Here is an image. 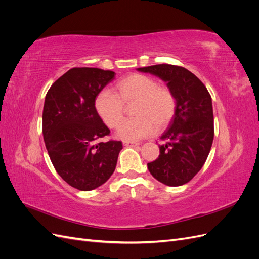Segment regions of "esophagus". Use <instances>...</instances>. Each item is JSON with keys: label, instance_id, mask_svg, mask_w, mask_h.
<instances>
[{"label": "esophagus", "instance_id": "obj_1", "mask_svg": "<svg viewBox=\"0 0 259 259\" xmlns=\"http://www.w3.org/2000/svg\"><path fill=\"white\" fill-rule=\"evenodd\" d=\"M123 145L126 147H135V146H139V143L137 142H123Z\"/></svg>", "mask_w": 259, "mask_h": 259}]
</instances>
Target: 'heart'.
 Wrapping results in <instances>:
<instances>
[{
    "instance_id": "heart-1",
    "label": "heart",
    "mask_w": 259,
    "mask_h": 259,
    "mask_svg": "<svg viewBox=\"0 0 259 259\" xmlns=\"http://www.w3.org/2000/svg\"><path fill=\"white\" fill-rule=\"evenodd\" d=\"M132 107L133 119L117 131L125 142H136L163 130L174 119L177 100L166 86H160L153 77L134 73L114 85L113 93L104 91L96 98L95 107L109 128H117L124 119L125 107Z\"/></svg>"
}]
</instances>
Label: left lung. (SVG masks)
Masks as SVG:
<instances>
[{
  "instance_id": "left-lung-1",
  "label": "left lung",
  "mask_w": 259,
  "mask_h": 259,
  "mask_svg": "<svg viewBox=\"0 0 259 259\" xmlns=\"http://www.w3.org/2000/svg\"><path fill=\"white\" fill-rule=\"evenodd\" d=\"M137 70L160 77L177 100L174 119L160 137L165 144L159 146V158L147 164L148 169L164 185H185L204 165L213 144L211 97L205 85L186 68L162 64Z\"/></svg>"
}]
</instances>
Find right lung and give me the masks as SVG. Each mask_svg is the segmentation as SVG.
<instances>
[{
  "mask_svg": "<svg viewBox=\"0 0 259 259\" xmlns=\"http://www.w3.org/2000/svg\"><path fill=\"white\" fill-rule=\"evenodd\" d=\"M114 75L110 70L72 68L45 96L42 125L50 159L58 175L81 191L96 189L110 178L123 148L115 140L98 143L110 130L95 101Z\"/></svg>",
  "mask_w": 259,
  "mask_h": 259,
  "instance_id": "obj_1",
  "label": "right lung"
}]
</instances>
